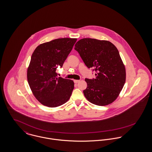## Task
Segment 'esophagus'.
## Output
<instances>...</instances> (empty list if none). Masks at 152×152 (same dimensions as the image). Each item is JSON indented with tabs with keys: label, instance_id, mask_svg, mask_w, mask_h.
<instances>
[{
	"label": "esophagus",
	"instance_id": "obj_1",
	"mask_svg": "<svg viewBox=\"0 0 152 152\" xmlns=\"http://www.w3.org/2000/svg\"><path fill=\"white\" fill-rule=\"evenodd\" d=\"M80 81V80H74V83H79Z\"/></svg>",
	"mask_w": 152,
	"mask_h": 152
}]
</instances>
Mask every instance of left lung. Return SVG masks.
I'll return each instance as SVG.
<instances>
[{"mask_svg":"<svg viewBox=\"0 0 152 152\" xmlns=\"http://www.w3.org/2000/svg\"><path fill=\"white\" fill-rule=\"evenodd\" d=\"M87 68L96 72L95 79H86L83 93L94 105L105 106L116 100L126 82L124 65L116 46L107 40L84 38L75 46Z\"/></svg>","mask_w":152,"mask_h":152,"instance_id":"1","label":"left lung"}]
</instances>
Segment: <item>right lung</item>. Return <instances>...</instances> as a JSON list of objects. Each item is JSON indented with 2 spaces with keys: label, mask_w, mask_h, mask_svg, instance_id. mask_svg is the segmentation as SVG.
<instances>
[{
  "label": "right lung",
  "mask_w": 152,
  "mask_h": 152,
  "mask_svg": "<svg viewBox=\"0 0 152 152\" xmlns=\"http://www.w3.org/2000/svg\"><path fill=\"white\" fill-rule=\"evenodd\" d=\"M77 39L59 38L40 45L34 51L27 70V79L35 98L45 106L55 107L66 103L74 82L57 77Z\"/></svg>",
  "instance_id": "add662e5"
}]
</instances>
